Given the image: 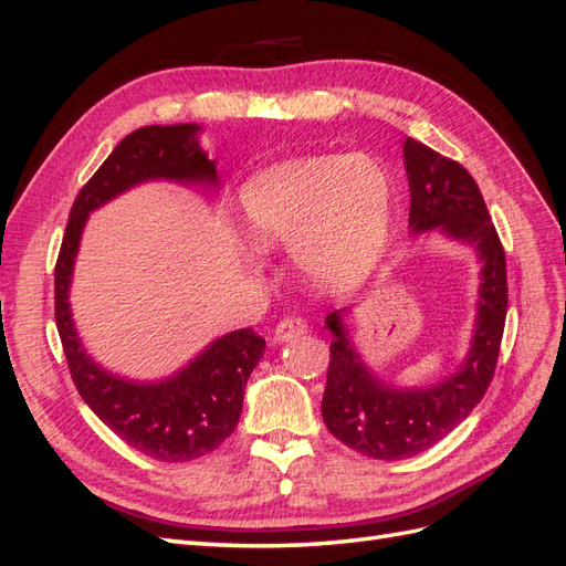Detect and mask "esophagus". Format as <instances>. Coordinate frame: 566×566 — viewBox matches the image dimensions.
I'll return each mask as SVG.
<instances>
[{"instance_id":"1","label":"esophagus","mask_w":566,"mask_h":566,"mask_svg":"<svg viewBox=\"0 0 566 566\" xmlns=\"http://www.w3.org/2000/svg\"><path fill=\"white\" fill-rule=\"evenodd\" d=\"M306 331H310V325H306V321H302L300 316H285L276 323V339L279 342H290L293 337H300L304 335Z\"/></svg>"}]
</instances>
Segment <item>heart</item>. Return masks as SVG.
Masks as SVG:
<instances>
[{
  "mask_svg": "<svg viewBox=\"0 0 566 566\" xmlns=\"http://www.w3.org/2000/svg\"><path fill=\"white\" fill-rule=\"evenodd\" d=\"M241 205L256 245L287 248L316 285L352 287L385 252L391 179L370 156L302 158L252 177Z\"/></svg>",
  "mask_w": 566,
  "mask_h": 566,
  "instance_id": "heart-1",
  "label": "heart"
}]
</instances>
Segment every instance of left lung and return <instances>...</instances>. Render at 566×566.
I'll use <instances>...</instances> for the list:
<instances>
[{"label":"left lung","instance_id":"1","mask_svg":"<svg viewBox=\"0 0 566 566\" xmlns=\"http://www.w3.org/2000/svg\"><path fill=\"white\" fill-rule=\"evenodd\" d=\"M403 163L410 231L441 227L451 238L474 245L482 260V287L465 364L427 389H394L380 382L349 345L339 312L325 318L335 339L321 403L323 422L342 443L375 460L413 458L472 413L493 380L507 314L505 250L472 175L410 136L403 144Z\"/></svg>","mask_w":566,"mask_h":566}]
</instances>
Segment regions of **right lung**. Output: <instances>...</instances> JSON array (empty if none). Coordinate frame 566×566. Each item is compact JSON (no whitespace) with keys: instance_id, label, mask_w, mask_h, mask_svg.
<instances>
[{"instance_id":"right-lung-1","label":"right lung","mask_w":566,"mask_h":566,"mask_svg":"<svg viewBox=\"0 0 566 566\" xmlns=\"http://www.w3.org/2000/svg\"><path fill=\"white\" fill-rule=\"evenodd\" d=\"M198 125H150L127 134L77 193L54 271L56 328L80 397L132 449L160 462L200 458L231 437L243 410V387L264 354V337L252 328L233 331L212 342L175 378L129 382L98 368L82 349L67 287L92 210L150 179L212 186L219 181L214 160L198 146Z\"/></svg>"}]
</instances>
